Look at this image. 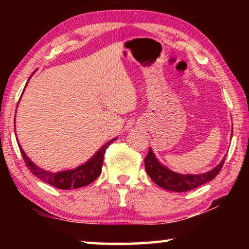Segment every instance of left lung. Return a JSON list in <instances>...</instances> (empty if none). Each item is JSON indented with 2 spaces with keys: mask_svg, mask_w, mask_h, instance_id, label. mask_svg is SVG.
Returning a JSON list of instances; mask_svg holds the SVG:
<instances>
[{
  "mask_svg": "<svg viewBox=\"0 0 249 249\" xmlns=\"http://www.w3.org/2000/svg\"><path fill=\"white\" fill-rule=\"evenodd\" d=\"M225 157L222 160L220 165L209 172L201 175H180L171 171L162 166L153 154L151 149L148 150L145 158V169L154 182L166 190L175 192H185L192 189L200 187L209 181L213 180L220 174L223 165H224Z\"/></svg>",
  "mask_w": 249,
  "mask_h": 249,
  "instance_id": "obj_1",
  "label": "left lung"
}]
</instances>
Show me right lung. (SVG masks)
Listing matches in <instances>:
<instances>
[{"label": "right lung", "instance_id": "obj_1", "mask_svg": "<svg viewBox=\"0 0 249 249\" xmlns=\"http://www.w3.org/2000/svg\"><path fill=\"white\" fill-rule=\"evenodd\" d=\"M114 140L109 141L107 142L102 148H100L96 154L92 157L89 161L84 163V165L75 168L73 170H67V171H61L57 172V174H53V172L45 171L40 169L37 166L34 165L31 161L26 154L24 153L22 147L19 146L20 154H22L24 161L28 167V169L31 170L32 174L37 177V178L40 179L44 182L48 183L50 185H53L54 188L62 189V190H71V189H78L84 187V185H88L93 182V181L98 178L101 175V171H102V165H103V158L105 150L107 149V147L114 142Z\"/></svg>", "mask_w": 249, "mask_h": 249}]
</instances>
